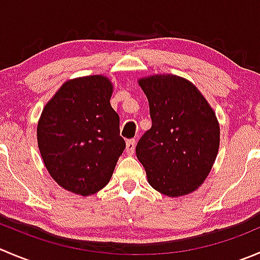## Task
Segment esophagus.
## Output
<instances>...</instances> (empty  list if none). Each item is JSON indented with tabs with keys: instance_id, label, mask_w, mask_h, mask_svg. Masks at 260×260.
Wrapping results in <instances>:
<instances>
[{
	"instance_id": "esophagus-1",
	"label": "esophagus",
	"mask_w": 260,
	"mask_h": 260,
	"mask_svg": "<svg viewBox=\"0 0 260 260\" xmlns=\"http://www.w3.org/2000/svg\"><path fill=\"white\" fill-rule=\"evenodd\" d=\"M135 147H136L135 138H132V140H128L127 143H125V151H127V153L132 155V153L135 152Z\"/></svg>"
}]
</instances>
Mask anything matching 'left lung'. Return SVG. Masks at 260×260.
<instances>
[{"label":"left lung","mask_w":260,"mask_h":260,"mask_svg":"<svg viewBox=\"0 0 260 260\" xmlns=\"http://www.w3.org/2000/svg\"><path fill=\"white\" fill-rule=\"evenodd\" d=\"M150 105L152 125L136 155L148 184L168 197L197 190L212 169L220 147V124L206 98L176 75L138 80Z\"/></svg>","instance_id":"obj_1"}]
</instances>
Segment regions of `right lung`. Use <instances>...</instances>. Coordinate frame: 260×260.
Returning <instances> with one entry per match:
<instances>
[{
  "mask_svg": "<svg viewBox=\"0 0 260 260\" xmlns=\"http://www.w3.org/2000/svg\"><path fill=\"white\" fill-rule=\"evenodd\" d=\"M112 94V81L103 75L69 80L38 122V147L48 173L58 185L82 197L109 183L125 148Z\"/></svg>",
  "mask_w": 260,
  "mask_h": 260,
  "instance_id": "add662e5",
  "label": "right lung"
}]
</instances>
